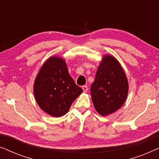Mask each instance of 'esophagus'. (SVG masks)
Segmentation results:
<instances>
[{
	"instance_id": "obj_1",
	"label": "esophagus",
	"mask_w": 159,
	"mask_h": 159,
	"mask_svg": "<svg viewBox=\"0 0 159 159\" xmlns=\"http://www.w3.org/2000/svg\"><path fill=\"white\" fill-rule=\"evenodd\" d=\"M82 90H83V92H84V93H86L87 91H88V86H86V85H84V86H82Z\"/></svg>"
}]
</instances>
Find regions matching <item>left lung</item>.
<instances>
[{"label": "left lung", "mask_w": 159, "mask_h": 159, "mask_svg": "<svg viewBox=\"0 0 159 159\" xmlns=\"http://www.w3.org/2000/svg\"><path fill=\"white\" fill-rule=\"evenodd\" d=\"M90 93L95 109L102 116L115 112L125 103L128 93L127 79L114 57H103L91 85Z\"/></svg>", "instance_id": "obj_1"}]
</instances>
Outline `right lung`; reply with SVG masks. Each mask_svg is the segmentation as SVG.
<instances>
[{
    "mask_svg": "<svg viewBox=\"0 0 159 159\" xmlns=\"http://www.w3.org/2000/svg\"><path fill=\"white\" fill-rule=\"evenodd\" d=\"M82 89L69 75L61 58H50L40 69L34 84V94L39 106L55 117L66 114Z\"/></svg>",
    "mask_w": 159,
    "mask_h": 159,
    "instance_id": "obj_1",
    "label": "right lung"
}]
</instances>
